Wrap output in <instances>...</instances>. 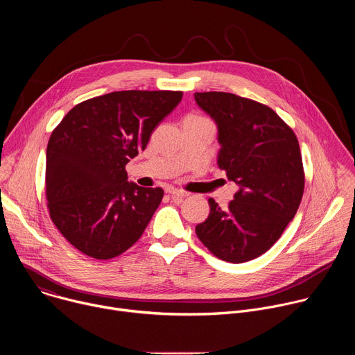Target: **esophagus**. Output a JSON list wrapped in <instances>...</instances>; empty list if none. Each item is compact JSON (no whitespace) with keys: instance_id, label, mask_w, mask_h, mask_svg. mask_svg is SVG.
I'll use <instances>...</instances> for the list:
<instances>
[{"instance_id":"esophagus-1","label":"esophagus","mask_w":355,"mask_h":355,"mask_svg":"<svg viewBox=\"0 0 355 355\" xmlns=\"http://www.w3.org/2000/svg\"><path fill=\"white\" fill-rule=\"evenodd\" d=\"M171 198H185L188 193L181 191V189H175V188H167L166 191Z\"/></svg>"}]
</instances>
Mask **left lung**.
Here are the masks:
<instances>
[{
  "label": "left lung",
  "instance_id": "obj_1",
  "mask_svg": "<svg viewBox=\"0 0 355 355\" xmlns=\"http://www.w3.org/2000/svg\"><path fill=\"white\" fill-rule=\"evenodd\" d=\"M198 107L218 126V166L239 191L195 227L214 256L240 264L257 259L293 219L305 188L293 130L267 105L230 92H195Z\"/></svg>",
  "mask_w": 355,
  "mask_h": 355
}]
</instances>
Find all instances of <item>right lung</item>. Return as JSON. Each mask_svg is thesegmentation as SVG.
<instances>
[{
	"label": "right lung",
	"mask_w": 355,
	"mask_h": 355,
	"mask_svg": "<svg viewBox=\"0 0 355 355\" xmlns=\"http://www.w3.org/2000/svg\"><path fill=\"white\" fill-rule=\"evenodd\" d=\"M181 91H116L76 105L46 150L50 218L77 250L110 260L132 247L164 191L128 181L125 166L180 104Z\"/></svg>",
	"instance_id": "obj_1"
}]
</instances>
